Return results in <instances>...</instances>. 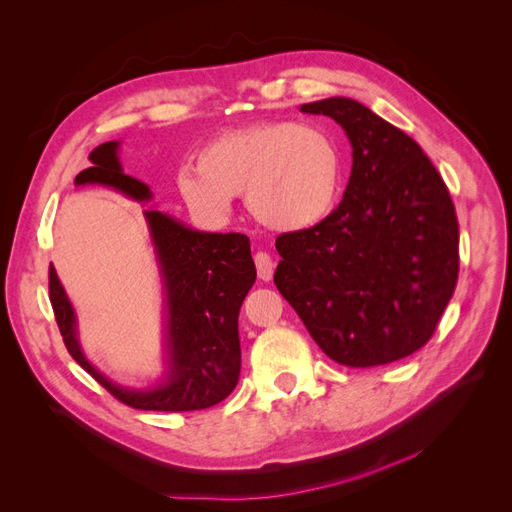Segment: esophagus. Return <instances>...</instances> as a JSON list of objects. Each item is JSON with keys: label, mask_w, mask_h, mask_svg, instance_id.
<instances>
[{"label": "esophagus", "mask_w": 512, "mask_h": 512, "mask_svg": "<svg viewBox=\"0 0 512 512\" xmlns=\"http://www.w3.org/2000/svg\"><path fill=\"white\" fill-rule=\"evenodd\" d=\"M255 265H257V276L263 282H269L271 276H274V261L263 251L255 253Z\"/></svg>", "instance_id": "34e87169"}]
</instances>
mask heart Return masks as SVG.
<instances>
[{"mask_svg": "<svg viewBox=\"0 0 512 512\" xmlns=\"http://www.w3.org/2000/svg\"><path fill=\"white\" fill-rule=\"evenodd\" d=\"M342 187V154L317 125L269 121L216 135L179 173V191L208 218H224L245 197L257 222L296 232L319 224Z\"/></svg>", "mask_w": 512, "mask_h": 512, "instance_id": "b5f03b06", "label": "heart"}]
</instances>
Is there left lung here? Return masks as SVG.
Listing matches in <instances>:
<instances>
[{"mask_svg":"<svg viewBox=\"0 0 512 512\" xmlns=\"http://www.w3.org/2000/svg\"><path fill=\"white\" fill-rule=\"evenodd\" d=\"M300 111L344 127L352 175L325 220L276 238L274 282L331 360H401L432 337L457 286L449 189L410 135L358 100L333 96Z\"/></svg>","mask_w":512,"mask_h":512,"instance_id":"1","label":"left lung"}]
</instances>
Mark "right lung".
Returning a JSON list of instances; mask_svg holds the SVG:
<instances>
[{"label": "right lung", "mask_w": 512, "mask_h": 512, "mask_svg": "<svg viewBox=\"0 0 512 512\" xmlns=\"http://www.w3.org/2000/svg\"><path fill=\"white\" fill-rule=\"evenodd\" d=\"M119 142L90 152L92 166L76 185H105L135 201H150L146 183L123 173ZM166 294V379L135 391L111 383L84 356L76 313L57 271L49 267V298L63 344L72 358L121 403L148 412L206 410L226 399L241 374L238 311L255 284L251 243L238 232H199L158 210L144 212Z\"/></svg>", "instance_id": "1"}]
</instances>
